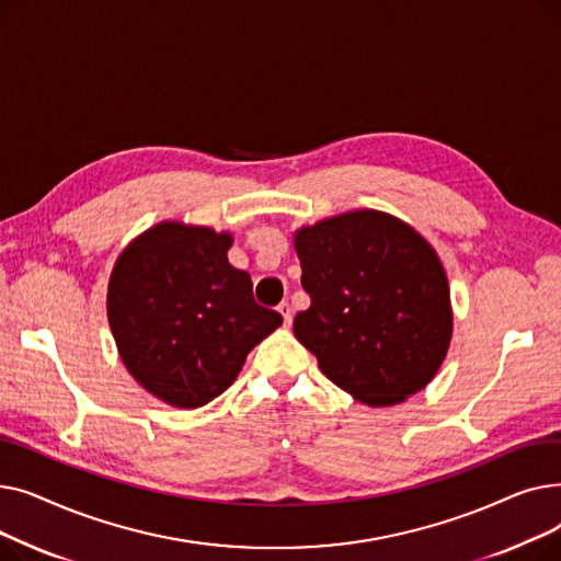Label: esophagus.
Returning a JSON list of instances; mask_svg holds the SVG:
<instances>
[{
	"label": "esophagus",
	"mask_w": 561,
	"mask_h": 561,
	"mask_svg": "<svg viewBox=\"0 0 561 561\" xmlns=\"http://www.w3.org/2000/svg\"><path fill=\"white\" fill-rule=\"evenodd\" d=\"M277 311H279V313H282V318H284V325H290V320H293L290 305H288V302H282V305L277 307Z\"/></svg>",
	"instance_id": "34e87169"
}]
</instances>
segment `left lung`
<instances>
[{
	"mask_svg": "<svg viewBox=\"0 0 561 561\" xmlns=\"http://www.w3.org/2000/svg\"><path fill=\"white\" fill-rule=\"evenodd\" d=\"M293 245L311 298L293 332L325 377L368 407L423 391L453 339L450 286L436 250L375 209L300 227Z\"/></svg>",
	"mask_w": 561,
	"mask_h": 561,
	"instance_id": "8db88e82",
	"label": "left lung"
}]
</instances>
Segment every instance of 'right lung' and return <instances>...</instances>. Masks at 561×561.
Returning <instances> with one entry per match:
<instances>
[{
	"label": "right lung",
	"mask_w": 561,
	"mask_h": 561,
	"mask_svg": "<svg viewBox=\"0 0 561 561\" xmlns=\"http://www.w3.org/2000/svg\"><path fill=\"white\" fill-rule=\"evenodd\" d=\"M229 231L163 220L121 252L106 290L108 325L129 375L161 402L197 409L227 391L250 350L282 325L233 268Z\"/></svg>",
	"instance_id": "obj_1"
}]
</instances>
